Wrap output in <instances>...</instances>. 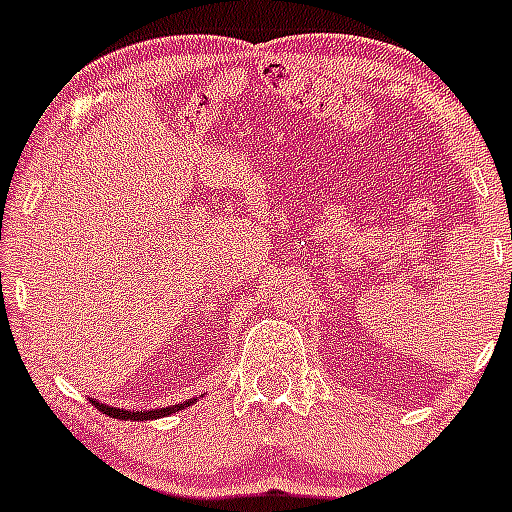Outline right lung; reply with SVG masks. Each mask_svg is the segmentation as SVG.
Returning <instances> with one entry per match:
<instances>
[{"label": "right lung", "mask_w": 512, "mask_h": 512, "mask_svg": "<svg viewBox=\"0 0 512 512\" xmlns=\"http://www.w3.org/2000/svg\"><path fill=\"white\" fill-rule=\"evenodd\" d=\"M104 415H110V418H120V420H153V418H164V415L176 413V410L189 408L194 400L182 402V405H174V408H161V410H140V413H128V410H120V408H110V405H102V402L92 400Z\"/></svg>", "instance_id": "obj_1"}]
</instances>
